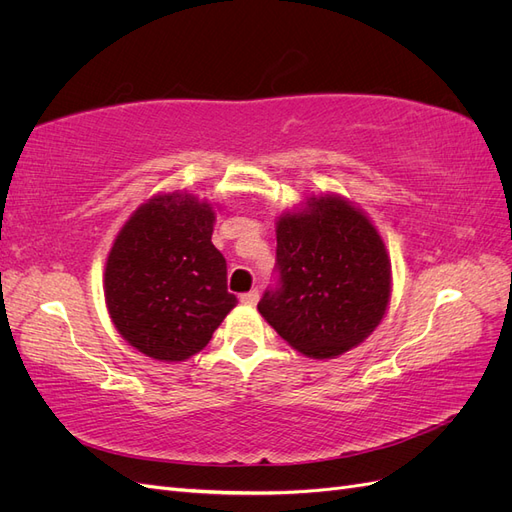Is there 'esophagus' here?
<instances>
[{
  "label": "esophagus",
  "instance_id": "34e87169",
  "mask_svg": "<svg viewBox=\"0 0 512 512\" xmlns=\"http://www.w3.org/2000/svg\"><path fill=\"white\" fill-rule=\"evenodd\" d=\"M258 297H260V294H258V290H250V292H245V294H241V303L243 305H256L258 303Z\"/></svg>",
  "mask_w": 512,
  "mask_h": 512
}]
</instances>
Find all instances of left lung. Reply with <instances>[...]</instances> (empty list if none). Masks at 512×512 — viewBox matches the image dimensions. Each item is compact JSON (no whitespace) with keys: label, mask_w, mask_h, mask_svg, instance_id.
Here are the masks:
<instances>
[{"label":"left lung","mask_w":512,"mask_h":512,"mask_svg":"<svg viewBox=\"0 0 512 512\" xmlns=\"http://www.w3.org/2000/svg\"><path fill=\"white\" fill-rule=\"evenodd\" d=\"M280 288L258 312L309 359H335L376 331L391 303V258L369 215L339 194L307 196L275 220Z\"/></svg>","instance_id":"1"}]
</instances>
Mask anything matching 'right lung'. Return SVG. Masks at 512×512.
I'll use <instances>...</instances> for the list:
<instances>
[{
  "label": "right lung",
  "instance_id": "right-lung-1",
  "mask_svg": "<svg viewBox=\"0 0 512 512\" xmlns=\"http://www.w3.org/2000/svg\"><path fill=\"white\" fill-rule=\"evenodd\" d=\"M213 224L209 200L175 190L145 200L117 232L104 267L106 309L117 333L151 359H190L237 305Z\"/></svg>",
  "mask_w": 512,
  "mask_h": 512
}]
</instances>
